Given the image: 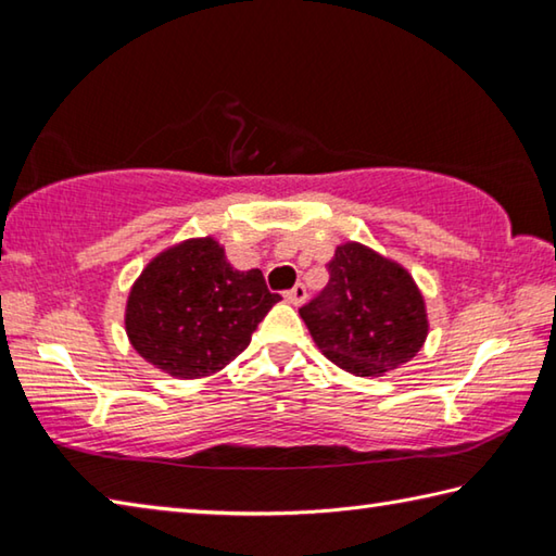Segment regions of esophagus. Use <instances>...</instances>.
<instances>
[{
  "label": "esophagus",
  "mask_w": 556,
  "mask_h": 556,
  "mask_svg": "<svg viewBox=\"0 0 556 556\" xmlns=\"http://www.w3.org/2000/svg\"><path fill=\"white\" fill-rule=\"evenodd\" d=\"M285 299L289 301V304L301 306V304H304V301H306V287H304V285H296L294 289H289V291H287Z\"/></svg>",
  "instance_id": "esophagus-1"
}]
</instances>
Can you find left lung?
Returning <instances> with one entry per match:
<instances>
[{"label":"left lung","mask_w":556,"mask_h":556,"mask_svg":"<svg viewBox=\"0 0 556 556\" xmlns=\"http://www.w3.org/2000/svg\"><path fill=\"white\" fill-rule=\"evenodd\" d=\"M328 275L321 294L299 308L328 361L357 378H382L421 351L427 304L400 262L351 240L336 248Z\"/></svg>","instance_id":"obj_1"}]
</instances>
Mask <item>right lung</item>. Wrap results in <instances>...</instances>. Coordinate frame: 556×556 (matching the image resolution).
<instances>
[{
	"label": "right lung",
	"mask_w": 556,
	"mask_h": 556,
	"mask_svg": "<svg viewBox=\"0 0 556 556\" xmlns=\"http://www.w3.org/2000/svg\"><path fill=\"white\" fill-rule=\"evenodd\" d=\"M279 299L260 269H235L211 235L188 238L159 252L131 285L125 331L149 365L178 380H199L250 345Z\"/></svg>",
	"instance_id": "1"
}]
</instances>
